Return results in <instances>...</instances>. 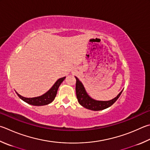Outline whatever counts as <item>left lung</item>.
Here are the masks:
<instances>
[{"mask_svg": "<svg viewBox=\"0 0 150 150\" xmlns=\"http://www.w3.org/2000/svg\"><path fill=\"white\" fill-rule=\"evenodd\" d=\"M76 79V95L78 100L79 103L83 106L88 110H92V111H100L103 110L105 109L110 107L115 103L117 100L120 95L122 93L121 91L117 96L113 99L108 101H99V100H96L89 96L87 93L85 88L83 86V83L79 80V79L77 77H75Z\"/></svg>", "mask_w": 150, "mask_h": 150, "instance_id": "left-lung-1", "label": "left lung"}]
</instances>
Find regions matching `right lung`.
<instances>
[{
    "instance_id": "add662e5",
    "label": "right lung",
    "mask_w": 150,
    "mask_h": 150,
    "mask_svg": "<svg viewBox=\"0 0 150 150\" xmlns=\"http://www.w3.org/2000/svg\"><path fill=\"white\" fill-rule=\"evenodd\" d=\"M65 78H66V77L59 79L54 84V85L52 86V88L49 90L48 91L46 92V93L42 94V96L35 98H25L21 96V95L19 94L18 92H16V94H18V96L20 97L21 100H23V101L25 102L26 103H29V104L36 106L48 105L51 102H52L53 100L55 99V97L57 94V92H58L59 86L61 84V83L63 82Z\"/></svg>"
}]
</instances>
